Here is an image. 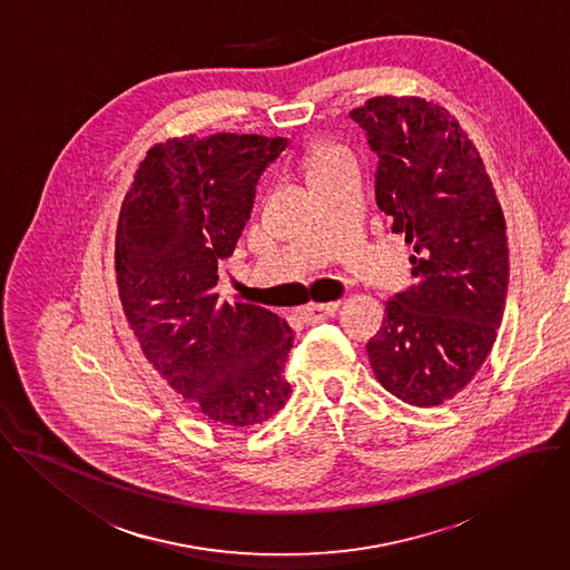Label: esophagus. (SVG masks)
I'll return each mask as SVG.
<instances>
[{"label":"esophagus","mask_w":570,"mask_h":570,"mask_svg":"<svg viewBox=\"0 0 570 570\" xmlns=\"http://www.w3.org/2000/svg\"><path fill=\"white\" fill-rule=\"evenodd\" d=\"M337 306H340V302H328V304H308V306H304V308L299 311V315H302V320H304L306 324H317V322H322V320L331 317V315L337 311Z\"/></svg>","instance_id":"esophagus-1"}]
</instances>
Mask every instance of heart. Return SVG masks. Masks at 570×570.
<instances>
[{
    "label": "heart",
    "mask_w": 570,
    "mask_h": 570,
    "mask_svg": "<svg viewBox=\"0 0 570 570\" xmlns=\"http://www.w3.org/2000/svg\"><path fill=\"white\" fill-rule=\"evenodd\" d=\"M342 163H350V154L343 149L342 145L320 142L311 149V156H308V178H315L317 174H324Z\"/></svg>",
    "instance_id": "b5f03b06"
}]
</instances>
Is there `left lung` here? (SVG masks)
<instances>
[{"instance_id":"obj_1","label":"left lung","mask_w":570,"mask_h":570,"mask_svg":"<svg viewBox=\"0 0 570 570\" xmlns=\"http://www.w3.org/2000/svg\"><path fill=\"white\" fill-rule=\"evenodd\" d=\"M379 158V209L414 246L416 284L385 302L365 350L396 399L441 405L473 379L495 342L509 286L500 203L454 116L419 97H374L350 112Z\"/></svg>"}]
</instances>
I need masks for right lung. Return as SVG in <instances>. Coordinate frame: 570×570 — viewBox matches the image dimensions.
<instances>
[{
  "label": "right lung",
  "mask_w": 570,
  "mask_h": 570,
  "mask_svg": "<svg viewBox=\"0 0 570 570\" xmlns=\"http://www.w3.org/2000/svg\"><path fill=\"white\" fill-rule=\"evenodd\" d=\"M286 147L288 138L257 134L160 142L136 169L118 216L116 282L134 335L158 374L227 430L268 421L291 396V326L216 293L259 176Z\"/></svg>",
  "instance_id": "add662e5"
}]
</instances>
